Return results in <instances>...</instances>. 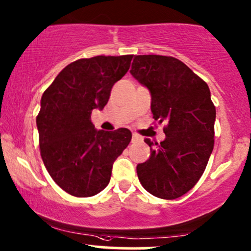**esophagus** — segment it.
Wrapping results in <instances>:
<instances>
[{"label": "esophagus", "instance_id": "1", "mask_svg": "<svg viewBox=\"0 0 251 251\" xmlns=\"http://www.w3.org/2000/svg\"><path fill=\"white\" fill-rule=\"evenodd\" d=\"M142 141V137L137 133H132V138H131V142L132 143H137V142H141Z\"/></svg>", "mask_w": 251, "mask_h": 251}]
</instances>
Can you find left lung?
Here are the masks:
<instances>
[{
  "label": "left lung",
  "instance_id": "8db88e82",
  "mask_svg": "<svg viewBox=\"0 0 251 251\" xmlns=\"http://www.w3.org/2000/svg\"><path fill=\"white\" fill-rule=\"evenodd\" d=\"M130 74L151 93V112L167 121L166 138L145 143L149 160L137 165L145 190L175 200L197 183L212 153L216 107L207 84L183 62L162 55H135Z\"/></svg>",
  "mask_w": 251,
  "mask_h": 251
}]
</instances>
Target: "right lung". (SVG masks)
<instances>
[{"label":"right lung","mask_w":251,"mask_h":251,"mask_svg":"<svg viewBox=\"0 0 251 251\" xmlns=\"http://www.w3.org/2000/svg\"><path fill=\"white\" fill-rule=\"evenodd\" d=\"M132 56L100 55L75 61L42 94L37 116L42 161L55 183L73 196L91 197L105 189L114 161L131 141L126 128L97 130L91 114L106 106Z\"/></svg>","instance_id":"obj_1"}]
</instances>
